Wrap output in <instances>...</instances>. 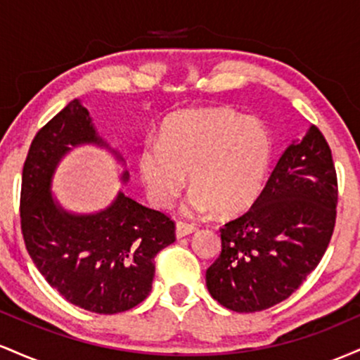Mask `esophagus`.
Returning a JSON list of instances; mask_svg holds the SVG:
<instances>
[{"label": "esophagus", "mask_w": 360, "mask_h": 360, "mask_svg": "<svg viewBox=\"0 0 360 360\" xmlns=\"http://www.w3.org/2000/svg\"><path fill=\"white\" fill-rule=\"evenodd\" d=\"M193 232H196V226L193 223H184V221H177L176 223V237L183 238L186 235H191Z\"/></svg>", "instance_id": "obj_1"}]
</instances>
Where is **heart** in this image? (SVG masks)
<instances>
[{"mask_svg":"<svg viewBox=\"0 0 360 360\" xmlns=\"http://www.w3.org/2000/svg\"><path fill=\"white\" fill-rule=\"evenodd\" d=\"M271 160L272 139L262 123L229 108H205L164 120L159 142L143 143L137 164L157 208L174 203L189 174V210L233 217L257 201Z\"/></svg>","mask_w":360,"mask_h":360,"instance_id":"b5f03b06","label":"heart"}]
</instances>
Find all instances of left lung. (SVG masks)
Instances as JSON below:
<instances>
[{"label": "left lung", "mask_w": 360, "mask_h": 360, "mask_svg": "<svg viewBox=\"0 0 360 360\" xmlns=\"http://www.w3.org/2000/svg\"><path fill=\"white\" fill-rule=\"evenodd\" d=\"M337 203L332 150L311 125L289 143L249 212L220 229L221 252L206 271L210 295L238 313L289 298L323 257Z\"/></svg>", "instance_id": "8db88e82"}]
</instances>
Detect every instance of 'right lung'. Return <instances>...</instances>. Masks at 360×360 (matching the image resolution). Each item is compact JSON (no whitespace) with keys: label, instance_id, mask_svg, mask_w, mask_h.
<instances>
[{"label":"right lung","instance_id":"add662e5","mask_svg":"<svg viewBox=\"0 0 360 360\" xmlns=\"http://www.w3.org/2000/svg\"><path fill=\"white\" fill-rule=\"evenodd\" d=\"M79 143L106 146L88 110L74 100L37 131L28 148L20 194L22 235L37 269L62 298L115 315L148 296L154 259L176 240V223L123 193L100 213L64 212L51 194L52 176L62 155Z\"/></svg>","mask_w":360,"mask_h":360}]
</instances>
